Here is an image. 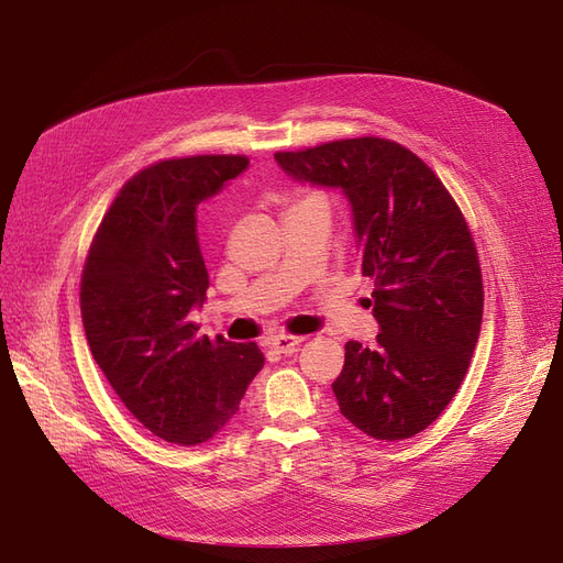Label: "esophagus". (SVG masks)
Here are the masks:
<instances>
[{"label":"esophagus","mask_w":563,"mask_h":563,"mask_svg":"<svg viewBox=\"0 0 563 563\" xmlns=\"http://www.w3.org/2000/svg\"><path fill=\"white\" fill-rule=\"evenodd\" d=\"M301 342H303L301 335H285V333H283V335H274L272 342H268V345H272L274 352L289 356V354L297 352V347L301 345Z\"/></svg>","instance_id":"1"}]
</instances>
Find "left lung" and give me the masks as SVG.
Returning <instances> with one entry per match:
<instances>
[{
	"mask_svg": "<svg viewBox=\"0 0 563 563\" xmlns=\"http://www.w3.org/2000/svg\"><path fill=\"white\" fill-rule=\"evenodd\" d=\"M276 161L295 181L345 192L361 274L375 280L377 345H345L331 384L340 413L382 442L413 437L453 400L478 342L483 280L467 221L432 169L394 140H335Z\"/></svg>",
	"mask_w": 563,
	"mask_h": 563,
	"instance_id": "obj_1",
	"label": "left lung"
}]
</instances>
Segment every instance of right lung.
Segmentation results:
<instances>
[{
	"mask_svg": "<svg viewBox=\"0 0 563 563\" xmlns=\"http://www.w3.org/2000/svg\"><path fill=\"white\" fill-rule=\"evenodd\" d=\"M246 156L154 163L121 186L85 262L80 310L93 361L133 417L169 444L209 442L239 411L264 354L198 335L207 299L198 205L236 179Z\"/></svg>",
	"mask_w": 563,
	"mask_h": 563,
	"instance_id": "obj_1",
	"label": "right lung"
}]
</instances>
